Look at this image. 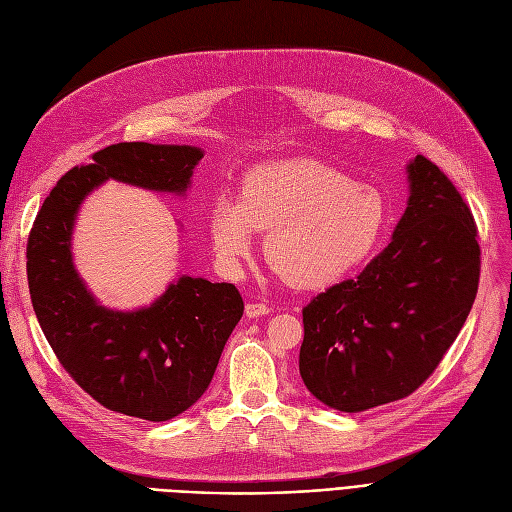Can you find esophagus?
I'll use <instances>...</instances> for the list:
<instances>
[{
    "label": "esophagus",
    "instance_id": "obj_1",
    "mask_svg": "<svg viewBox=\"0 0 512 512\" xmlns=\"http://www.w3.org/2000/svg\"><path fill=\"white\" fill-rule=\"evenodd\" d=\"M271 309L267 307V305H262V303H248L245 305V315L248 317H262V315H267Z\"/></svg>",
    "mask_w": 512,
    "mask_h": 512
}]
</instances>
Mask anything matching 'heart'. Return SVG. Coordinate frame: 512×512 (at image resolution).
<instances>
[{
    "label": "heart",
    "mask_w": 512,
    "mask_h": 512,
    "mask_svg": "<svg viewBox=\"0 0 512 512\" xmlns=\"http://www.w3.org/2000/svg\"><path fill=\"white\" fill-rule=\"evenodd\" d=\"M387 203L373 186L313 158L248 169L241 195L220 192L209 209L218 262L239 273L267 233V260L298 288H328L356 273L375 252Z\"/></svg>",
    "instance_id": "b5f03b06"
}]
</instances>
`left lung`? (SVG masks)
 <instances>
[{
	"mask_svg": "<svg viewBox=\"0 0 512 512\" xmlns=\"http://www.w3.org/2000/svg\"><path fill=\"white\" fill-rule=\"evenodd\" d=\"M407 180V209L387 248L303 309L298 370L317 400L343 413L415 392L460 334L479 290L477 226L462 195L421 154Z\"/></svg>",
	"mask_w": 512,
	"mask_h": 512,
	"instance_id": "left-lung-1",
	"label": "left lung"
}]
</instances>
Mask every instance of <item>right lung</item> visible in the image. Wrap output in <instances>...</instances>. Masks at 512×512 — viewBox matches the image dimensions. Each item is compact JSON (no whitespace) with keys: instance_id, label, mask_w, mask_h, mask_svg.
I'll use <instances>...</instances> for the list:
<instances>
[{"instance_id":"add662e5","label":"right lung","mask_w":512,"mask_h":512,"mask_svg":"<svg viewBox=\"0 0 512 512\" xmlns=\"http://www.w3.org/2000/svg\"><path fill=\"white\" fill-rule=\"evenodd\" d=\"M197 146L125 142L93 154L52 188L27 243L33 311L59 362L105 409L167 421L214 379L243 315L233 284L182 275L146 307L101 305L76 271L72 239L84 199L108 180L184 197L203 158Z\"/></svg>"}]
</instances>
